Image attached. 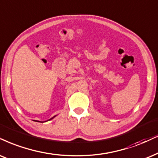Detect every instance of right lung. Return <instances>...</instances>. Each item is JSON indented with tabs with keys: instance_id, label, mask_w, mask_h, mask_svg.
<instances>
[{
	"instance_id": "1",
	"label": "right lung",
	"mask_w": 158,
	"mask_h": 158,
	"mask_svg": "<svg viewBox=\"0 0 158 158\" xmlns=\"http://www.w3.org/2000/svg\"><path fill=\"white\" fill-rule=\"evenodd\" d=\"M52 117V118H51L50 119H53V118H54V117ZM50 119H49V120H50ZM37 122H39V121H37ZM39 123H43V122H39Z\"/></svg>"
}]
</instances>
